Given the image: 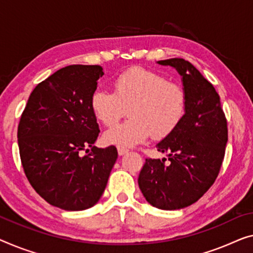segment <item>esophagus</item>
<instances>
[{"instance_id":"1","label":"esophagus","mask_w":253,"mask_h":253,"mask_svg":"<svg viewBox=\"0 0 253 253\" xmlns=\"http://www.w3.org/2000/svg\"><path fill=\"white\" fill-rule=\"evenodd\" d=\"M128 149H126V148H122V146H118V154L119 156H124V154H126V153H128Z\"/></svg>"}]
</instances>
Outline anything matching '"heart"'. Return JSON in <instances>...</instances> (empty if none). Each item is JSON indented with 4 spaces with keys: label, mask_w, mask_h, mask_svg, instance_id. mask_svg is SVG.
<instances>
[{
    "label": "heart",
    "mask_w": 253,
    "mask_h": 253,
    "mask_svg": "<svg viewBox=\"0 0 253 253\" xmlns=\"http://www.w3.org/2000/svg\"><path fill=\"white\" fill-rule=\"evenodd\" d=\"M96 119L113 126L130 109L131 119L111 127L103 135L105 143L130 148L150 137L161 139L174 131L186 110V93L177 83L156 71L131 68L114 81V92L96 89L90 97Z\"/></svg>",
    "instance_id": "1"
}]
</instances>
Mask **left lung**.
I'll list each match as a JSON object with an SVG mask.
<instances>
[{
	"instance_id": "8db88e82",
	"label": "left lung",
	"mask_w": 253,
	"mask_h": 253,
	"mask_svg": "<svg viewBox=\"0 0 253 253\" xmlns=\"http://www.w3.org/2000/svg\"><path fill=\"white\" fill-rule=\"evenodd\" d=\"M182 76L186 110L176 129L157 144L166 158L145 159L138 186L150 205L163 210L193 205L219 174L228 139L227 120L210 82L191 62L180 58L158 61Z\"/></svg>"
}]
</instances>
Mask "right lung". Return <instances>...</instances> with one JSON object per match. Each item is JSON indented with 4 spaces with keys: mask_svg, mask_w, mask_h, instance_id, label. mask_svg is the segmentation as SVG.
Returning <instances> with one entry per match:
<instances>
[{
    "mask_svg": "<svg viewBox=\"0 0 253 253\" xmlns=\"http://www.w3.org/2000/svg\"><path fill=\"white\" fill-rule=\"evenodd\" d=\"M103 75L96 65L61 68L34 88L19 122L26 177L45 201L60 209L79 211L95 205L118 158L114 145L93 146L100 129L90 97ZM88 146L91 152L82 156Z\"/></svg>",
    "mask_w": 253,
    "mask_h": 253,
    "instance_id": "add662e5",
    "label": "right lung"
}]
</instances>
